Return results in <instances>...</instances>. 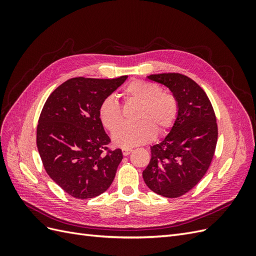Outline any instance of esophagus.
Returning a JSON list of instances; mask_svg holds the SVG:
<instances>
[{
  "mask_svg": "<svg viewBox=\"0 0 256 256\" xmlns=\"http://www.w3.org/2000/svg\"><path fill=\"white\" fill-rule=\"evenodd\" d=\"M122 154H124V156H128L129 154L132 152V148H122Z\"/></svg>",
  "mask_w": 256,
  "mask_h": 256,
  "instance_id": "1",
  "label": "esophagus"
}]
</instances>
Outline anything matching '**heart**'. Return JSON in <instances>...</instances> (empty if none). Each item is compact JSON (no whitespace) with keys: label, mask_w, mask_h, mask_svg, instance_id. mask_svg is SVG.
Listing matches in <instances>:
<instances>
[{"label":"heart","mask_w":256,"mask_h":256,"mask_svg":"<svg viewBox=\"0 0 256 256\" xmlns=\"http://www.w3.org/2000/svg\"><path fill=\"white\" fill-rule=\"evenodd\" d=\"M125 97L140 104L136 125H122L120 106L114 96H106L98 108V116L104 128L114 131L113 143L128 148L152 141L157 134L171 130L178 116V102L170 92L161 90L159 85L144 80H134L124 90Z\"/></svg>","instance_id":"heart-1"}]
</instances>
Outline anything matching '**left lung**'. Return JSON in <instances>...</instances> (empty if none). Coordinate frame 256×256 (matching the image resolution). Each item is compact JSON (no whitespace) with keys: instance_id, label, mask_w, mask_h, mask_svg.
Returning a JSON list of instances; mask_svg holds the SVG:
<instances>
[{"instance_id":"8db88e82","label":"left lung","mask_w":256,"mask_h":256,"mask_svg":"<svg viewBox=\"0 0 256 256\" xmlns=\"http://www.w3.org/2000/svg\"><path fill=\"white\" fill-rule=\"evenodd\" d=\"M147 78L168 88L180 110L168 134L150 147L143 180L157 194L178 198L198 184L212 164L218 140L214 111L203 88L187 76L170 72Z\"/></svg>"}]
</instances>
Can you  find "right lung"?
I'll return each mask as SVG.
<instances>
[{"instance_id":"1","label":"right lung","mask_w":256,"mask_h":256,"mask_svg":"<svg viewBox=\"0 0 256 256\" xmlns=\"http://www.w3.org/2000/svg\"><path fill=\"white\" fill-rule=\"evenodd\" d=\"M72 78L54 90L37 125L36 143L46 172L69 196L86 200L108 190L122 159L98 116L102 99L126 81Z\"/></svg>"}]
</instances>
